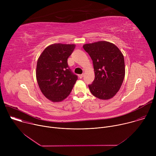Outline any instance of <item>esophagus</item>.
Instances as JSON below:
<instances>
[{
  "instance_id": "obj_1",
  "label": "esophagus",
  "mask_w": 156,
  "mask_h": 156,
  "mask_svg": "<svg viewBox=\"0 0 156 156\" xmlns=\"http://www.w3.org/2000/svg\"><path fill=\"white\" fill-rule=\"evenodd\" d=\"M78 77L81 79V78H82L83 77V74H81V75H78Z\"/></svg>"
}]
</instances>
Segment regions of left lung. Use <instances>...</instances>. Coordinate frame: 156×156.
Returning <instances> with one entry per match:
<instances>
[{
    "mask_svg": "<svg viewBox=\"0 0 156 156\" xmlns=\"http://www.w3.org/2000/svg\"><path fill=\"white\" fill-rule=\"evenodd\" d=\"M83 48L93 63L95 78L93 83L88 85L91 94L101 100L112 98L125 78L123 54L114 44L105 41L85 44Z\"/></svg>",
    "mask_w": 156,
    "mask_h": 156,
    "instance_id": "obj_1",
    "label": "left lung"
}]
</instances>
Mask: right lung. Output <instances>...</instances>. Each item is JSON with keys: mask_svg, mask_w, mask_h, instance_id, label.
<instances>
[{"mask_svg": "<svg viewBox=\"0 0 156 156\" xmlns=\"http://www.w3.org/2000/svg\"><path fill=\"white\" fill-rule=\"evenodd\" d=\"M75 46L73 44H51L37 59L36 75L38 86L43 95L53 102H62L67 98L78 80L67 63Z\"/></svg>", "mask_w": 156, "mask_h": 156, "instance_id": "add662e5", "label": "right lung"}]
</instances>
